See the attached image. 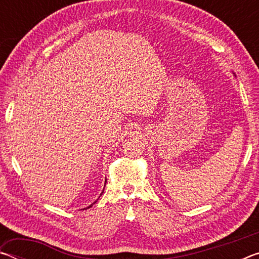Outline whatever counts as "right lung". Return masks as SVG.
Instances as JSON below:
<instances>
[{"label": "right lung", "instance_id": "1", "mask_svg": "<svg viewBox=\"0 0 259 259\" xmlns=\"http://www.w3.org/2000/svg\"><path fill=\"white\" fill-rule=\"evenodd\" d=\"M103 193H104V191L102 192V194H103ZM102 194H100V195H102ZM99 198H100V196H99ZM94 203H96V201H95V202H94ZM94 203H93V204H94ZM93 204H90V205H89V207H88V208H90V207H91V205H93ZM84 209H85V208H84Z\"/></svg>", "mask_w": 259, "mask_h": 259}]
</instances>
